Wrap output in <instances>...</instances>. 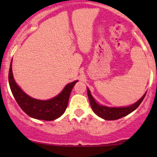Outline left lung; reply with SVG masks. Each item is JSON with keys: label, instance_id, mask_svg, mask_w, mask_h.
I'll use <instances>...</instances> for the list:
<instances>
[{"label": "left lung", "instance_id": "obj_1", "mask_svg": "<svg viewBox=\"0 0 157 157\" xmlns=\"http://www.w3.org/2000/svg\"><path fill=\"white\" fill-rule=\"evenodd\" d=\"M87 94H88V98L89 100H90L91 108H92L93 111H94L96 115H98L99 117L102 118L104 120H116L122 117H124V116H127L128 114L134 112L139 106L140 104L141 103V101H143L146 94H144L142 96V98L138 100L134 105L127 107H121V108H111V107L99 105V104L96 102V101L92 97L90 91L88 88H87Z\"/></svg>", "mask_w": 157, "mask_h": 157}]
</instances>
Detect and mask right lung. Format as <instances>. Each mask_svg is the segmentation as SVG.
<instances>
[{"label": "right lung", "instance_id": "add662e5", "mask_svg": "<svg viewBox=\"0 0 157 157\" xmlns=\"http://www.w3.org/2000/svg\"><path fill=\"white\" fill-rule=\"evenodd\" d=\"M12 60L8 72V82L14 98L22 110L29 116L37 120L52 121L60 117L66 110L72 88L78 80L67 84L60 94L52 99L47 101L34 99L25 94L15 82L12 74Z\"/></svg>", "mask_w": 157, "mask_h": 157}]
</instances>
